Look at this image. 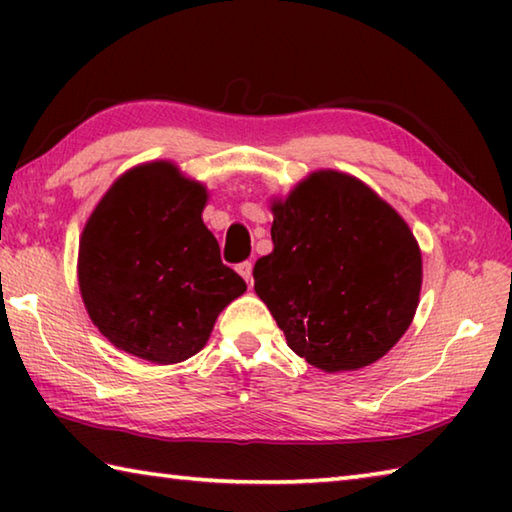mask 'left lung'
I'll list each match as a JSON object with an SVG mask.
<instances>
[{
  "mask_svg": "<svg viewBox=\"0 0 512 512\" xmlns=\"http://www.w3.org/2000/svg\"><path fill=\"white\" fill-rule=\"evenodd\" d=\"M205 201V189L169 164H146L121 176L85 223L81 296L119 350L164 366L194 357L246 291L205 228Z\"/></svg>",
  "mask_w": 512,
  "mask_h": 512,
  "instance_id": "left-lung-1",
  "label": "left lung"
}]
</instances>
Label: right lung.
<instances>
[{
	"label": "right lung",
	"mask_w": 512,
	"mask_h": 512,
	"mask_svg": "<svg viewBox=\"0 0 512 512\" xmlns=\"http://www.w3.org/2000/svg\"><path fill=\"white\" fill-rule=\"evenodd\" d=\"M273 214V253L253 277L289 348L327 372L384 357L418 307L422 257L409 225L336 171L314 173Z\"/></svg>",
	"instance_id": "right-lung-1"
}]
</instances>
